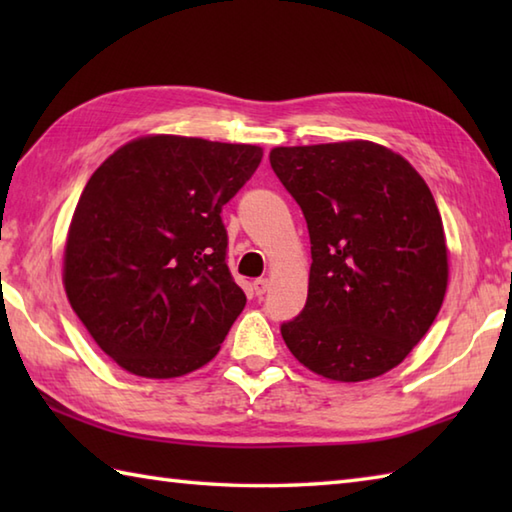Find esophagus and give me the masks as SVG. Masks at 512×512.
Masks as SVG:
<instances>
[{
	"instance_id": "obj_1",
	"label": "esophagus",
	"mask_w": 512,
	"mask_h": 512,
	"mask_svg": "<svg viewBox=\"0 0 512 512\" xmlns=\"http://www.w3.org/2000/svg\"><path fill=\"white\" fill-rule=\"evenodd\" d=\"M268 288H270V281H268V279H255L253 290H255V295H257V297L266 295V290H268Z\"/></svg>"
}]
</instances>
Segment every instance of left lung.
<instances>
[{
  "label": "left lung",
  "instance_id": "8db88e82",
  "mask_svg": "<svg viewBox=\"0 0 512 512\" xmlns=\"http://www.w3.org/2000/svg\"><path fill=\"white\" fill-rule=\"evenodd\" d=\"M270 167L308 222L306 308L281 325L310 372L339 383L383 376L438 317L449 248L420 173L372 140L275 147Z\"/></svg>",
  "mask_w": 512,
  "mask_h": 512
}]
</instances>
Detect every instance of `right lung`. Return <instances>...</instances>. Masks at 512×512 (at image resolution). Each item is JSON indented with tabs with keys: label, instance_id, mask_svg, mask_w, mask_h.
Listing matches in <instances>:
<instances>
[{
	"label": "right lung",
	"instance_id": "obj_1",
	"mask_svg": "<svg viewBox=\"0 0 512 512\" xmlns=\"http://www.w3.org/2000/svg\"><path fill=\"white\" fill-rule=\"evenodd\" d=\"M257 145L149 134L92 173L63 250V288L94 343L143 378H178L220 352L246 295L226 266L222 206Z\"/></svg>",
	"mask_w": 512,
	"mask_h": 512
}]
</instances>
